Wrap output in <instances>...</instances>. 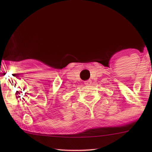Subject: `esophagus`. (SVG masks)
Here are the masks:
<instances>
[{
    "label": "esophagus",
    "mask_w": 152,
    "mask_h": 152,
    "mask_svg": "<svg viewBox=\"0 0 152 152\" xmlns=\"http://www.w3.org/2000/svg\"><path fill=\"white\" fill-rule=\"evenodd\" d=\"M85 82L84 84H86V85H90L91 84V80H87V81H86V82Z\"/></svg>",
    "instance_id": "esophagus-1"
}]
</instances>
